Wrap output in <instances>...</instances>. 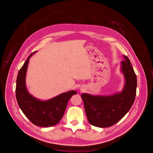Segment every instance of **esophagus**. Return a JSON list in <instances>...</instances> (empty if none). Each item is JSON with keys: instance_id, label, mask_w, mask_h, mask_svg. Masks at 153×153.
<instances>
[{"instance_id": "obj_1", "label": "esophagus", "mask_w": 153, "mask_h": 153, "mask_svg": "<svg viewBox=\"0 0 153 153\" xmlns=\"http://www.w3.org/2000/svg\"><path fill=\"white\" fill-rule=\"evenodd\" d=\"M81 90H82V89H81Z\"/></svg>"}]
</instances>
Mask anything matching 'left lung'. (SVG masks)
<instances>
[{"label": "left lung", "mask_w": 153, "mask_h": 153, "mask_svg": "<svg viewBox=\"0 0 153 153\" xmlns=\"http://www.w3.org/2000/svg\"><path fill=\"white\" fill-rule=\"evenodd\" d=\"M121 71L125 82L121 92L108 96L81 94L89 123L94 126L107 128L116 124L126 115L135 99L137 76L129 59L123 55Z\"/></svg>", "instance_id": "obj_1"}]
</instances>
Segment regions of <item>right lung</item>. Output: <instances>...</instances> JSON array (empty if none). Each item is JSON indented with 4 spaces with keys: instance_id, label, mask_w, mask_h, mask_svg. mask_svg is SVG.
I'll return each mask as SVG.
<instances>
[{
    "instance_id": "add662e5",
    "label": "right lung",
    "mask_w": 153,
    "mask_h": 153,
    "mask_svg": "<svg viewBox=\"0 0 153 153\" xmlns=\"http://www.w3.org/2000/svg\"><path fill=\"white\" fill-rule=\"evenodd\" d=\"M37 51L29 55L18 72L16 98L23 113L32 123L41 127H50L61 121L69 100L76 92L68 91L46 101L40 100L30 94L26 87V73L29 59Z\"/></svg>"
}]
</instances>
